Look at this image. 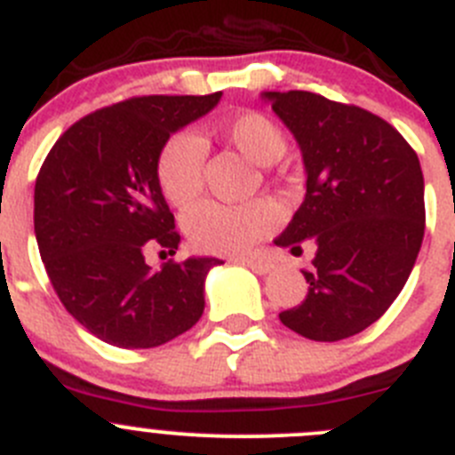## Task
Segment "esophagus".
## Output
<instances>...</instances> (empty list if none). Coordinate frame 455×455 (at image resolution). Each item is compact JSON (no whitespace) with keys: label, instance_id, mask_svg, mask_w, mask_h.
Listing matches in <instances>:
<instances>
[{"label":"esophagus","instance_id":"34e87169","mask_svg":"<svg viewBox=\"0 0 455 455\" xmlns=\"http://www.w3.org/2000/svg\"><path fill=\"white\" fill-rule=\"evenodd\" d=\"M237 263H243L244 267H249L251 272H256V274H267V272H272V267H274V265L267 263V260H256V258H240Z\"/></svg>","mask_w":455,"mask_h":455}]
</instances>
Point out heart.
<instances>
[{"mask_svg":"<svg viewBox=\"0 0 455 455\" xmlns=\"http://www.w3.org/2000/svg\"><path fill=\"white\" fill-rule=\"evenodd\" d=\"M224 140L235 147L256 165H272L285 154V133L263 113L244 110L228 117L220 126ZM206 149L195 133H174L167 138L156 161V179L161 192L172 206H190L204 188ZM276 224V212L263 202L218 204L204 202L190 208L183 218V231L190 243L208 253H243Z\"/></svg>","mask_w":455,"mask_h":455,"instance_id":"heart-1","label":"heart"}]
</instances>
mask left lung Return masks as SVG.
<instances>
[{
    "label": "left lung",
    "mask_w": 455,
    "mask_h": 455,
    "mask_svg": "<svg viewBox=\"0 0 455 455\" xmlns=\"http://www.w3.org/2000/svg\"><path fill=\"white\" fill-rule=\"evenodd\" d=\"M290 129L306 167V197L274 240L301 251L315 240L308 294L278 315L317 342L365 331L406 285L424 237L419 158L395 126L365 108L306 90L263 92Z\"/></svg>",
    "instance_id": "8db88e82"
}]
</instances>
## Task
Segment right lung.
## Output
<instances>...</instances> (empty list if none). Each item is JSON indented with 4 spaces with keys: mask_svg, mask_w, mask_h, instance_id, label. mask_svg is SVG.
Segmentation results:
<instances>
[{
    "mask_svg": "<svg viewBox=\"0 0 455 455\" xmlns=\"http://www.w3.org/2000/svg\"><path fill=\"white\" fill-rule=\"evenodd\" d=\"M220 97L151 95L106 106L69 126L40 167L34 227L47 276L65 310L108 345L151 349L202 317L204 281L218 258L151 269L145 253H174L181 243L158 186V154Z\"/></svg>",
    "mask_w": 455,
    "mask_h": 455,
    "instance_id": "obj_1",
    "label": "right lung"
}]
</instances>
